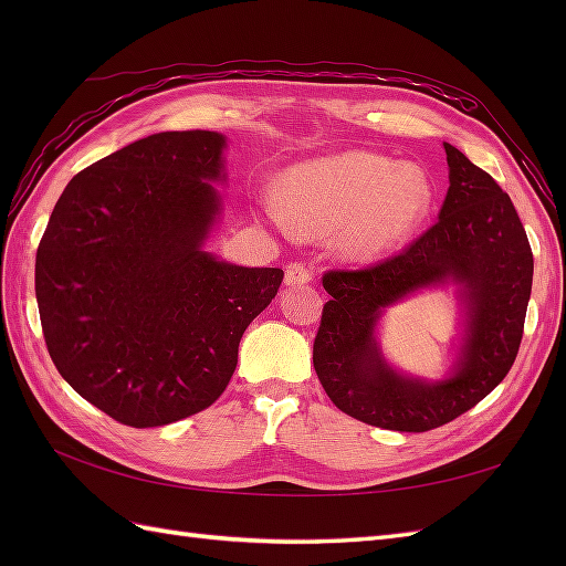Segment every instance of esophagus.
Here are the masks:
<instances>
[{
    "mask_svg": "<svg viewBox=\"0 0 566 566\" xmlns=\"http://www.w3.org/2000/svg\"><path fill=\"white\" fill-rule=\"evenodd\" d=\"M284 282L290 286H304L311 282V268L306 262H292L284 272Z\"/></svg>",
    "mask_w": 566,
    "mask_h": 566,
    "instance_id": "1",
    "label": "esophagus"
}]
</instances>
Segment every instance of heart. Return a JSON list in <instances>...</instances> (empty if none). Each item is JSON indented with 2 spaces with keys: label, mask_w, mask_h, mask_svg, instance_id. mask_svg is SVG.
<instances>
[{
  "label": "heart",
  "mask_w": 566,
  "mask_h": 566,
  "mask_svg": "<svg viewBox=\"0 0 566 566\" xmlns=\"http://www.w3.org/2000/svg\"><path fill=\"white\" fill-rule=\"evenodd\" d=\"M286 201L270 199L284 231L335 233L353 260H375L399 250L428 216L432 189L413 165L377 153L350 150L304 163L286 175Z\"/></svg>",
  "instance_id": "b5f03b06"
}]
</instances>
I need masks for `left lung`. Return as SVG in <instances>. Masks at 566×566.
<instances>
[{
    "label": "left lung",
    "mask_w": 566,
    "mask_h": 566,
    "mask_svg": "<svg viewBox=\"0 0 566 566\" xmlns=\"http://www.w3.org/2000/svg\"><path fill=\"white\" fill-rule=\"evenodd\" d=\"M450 189L438 221L399 255L359 270L323 272L314 367L328 399L367 426L426 432L450 423L494 391L523 340L533 290V250L511 197L464 153L444 143ZM452 279L468 308V340L455 375L438 385L396 376L374 343L381 307Z\"/></svg>",
    "instance_id": "8db88e82"
}]
</instances>
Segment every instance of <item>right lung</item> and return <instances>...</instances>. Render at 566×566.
I'll use <instances>...</instances> for the list:
<instances>
[{"label":"right lung","mask_w":566,"mask_h":566,"mask_svg":"<svg viewBox=\"0 0 566 566\" xmlns=\"http://www.w3.org/2000/svg\"><path fill=\"white\" fill-rule=\"evenodd\" d=\"M223 146L213 130H165L106 155L70 179L35 252L48 355L124 426H167L219 399L282 284L280 268L201 250Z\"/></svg>","instance_id":"right-lung-1"}]
</instances>
